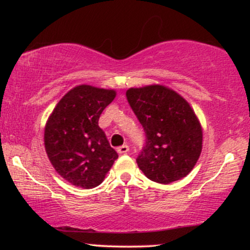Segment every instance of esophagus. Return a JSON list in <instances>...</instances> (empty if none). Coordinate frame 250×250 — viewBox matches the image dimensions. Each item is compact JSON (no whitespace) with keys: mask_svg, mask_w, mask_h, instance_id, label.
I'll return each instance as SVG.
<instances>
[{"mask_svg":"<svg viewBox=\"0 0 250 250\" xmlns=\"http://www.w3.org/2000/svg\"><path fill=\"white\" fill-rule=\"evenodd\" d=\"M129 151V146L128 145H123L121 147L117 148V153L119 154H127Z\"/></svg>","mask_w":250,"mask_h":250,"instance_id":"obj_1","label":"esophagus"}]
</instances>
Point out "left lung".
Returning a JSON list of instances; mask_svg holds the SVG:
<instances>
[{
	"label": "left lung",
	"instance_id": "8db88e82",
	"mask_svg": "<svg viewBox=\"0 0 250 250\" xmlns=\"http://www.w3.org/2000/svg\"><path fill=\"white\" fill-rule=\"evenodd\" d=\"M125 96L146 134L139 168L162 185L187 176L202 150V129L189 103L163 85L130 88Z\"/></svg>",
	"mask_w": 250,
	"mask_h": 250
}]
</instances>
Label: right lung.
Segmentation results:
<instances>
[{"label": "right lung", "mask_w": 250, "mask_h": 250, "mask_svg": "<svg viewBox=\"0 0 250 250\" xmlns=\"http://www.w3.org/2000/svg\"><path fill=\"white\" fill-rule=\"evenodd\" d=\"M115 95V90L79 85L62 97L48 120V157L57 173L76 187H97L119 157L99 127L102 111Z\"/></svg>", "instance_id": "right-lung-1"}]
</instances>
